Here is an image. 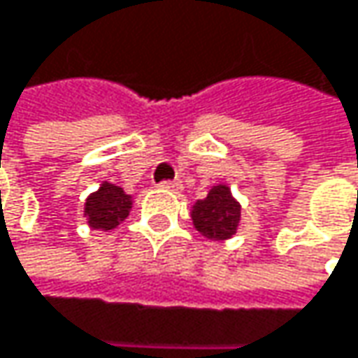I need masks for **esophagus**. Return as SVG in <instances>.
<instances>
[{
  "label": "esophagus",
  "mask_w": 358,
  "mask_h": 358,
  "mask_svg": "<svg viewBox=\"0 0 358 358\" xmlns=\"http://www.w3.org/2000/svg\"><path fill=\"white\" fill-rule=\"evenodd\" d=\"M159 188L178 192V190H182V182H180V180H162V182H159Z\"/></svg>",
  "instance_id": "1"
}]
</instances>
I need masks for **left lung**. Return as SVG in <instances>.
<instances>
[{
	"instance_id": "8db88e82",
	"label": "left lung",
	"mask_w": 358,
	"mask_h": 358,
	"mask_svg": "<svg viewBox=\"0 0 358 358\" xmlns=\"http://www.w3.org/2000/svg\"><path fill=\"white\" fill-rule=\"evenodd\" d=\"M240 211L227 186H213L209 196L192 207L194 227L211 240H227L238 229Z\"/></svg>"
}]
</instances>
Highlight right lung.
Instances as JSON below:
<instances>
[{
	"instance_id": "add662e5",
	"label": "right lung",
	"mask_w": 358,
	"mask_h": 358,
	"mask_svg": "<svg viewBox=\"0 0 358 358\" xmlns=\"http://www.w3.org/2000/svg\"><path fill=\"white\" fill-rule=\"evenodd\" d=\"M131 211V196L114 186L104 182L98 192H94L85 201V215L94 229H113Z\"/></svg>"
}]
</instances>
